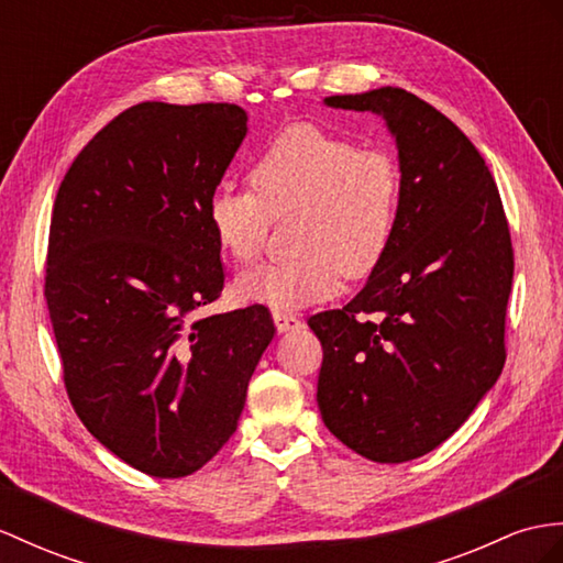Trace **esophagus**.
Here are the masks:
<instances>
[{"instance_id": "obj_1", "label": "esophagus", "mask_w": 563, "mask_h": 563, "mask_svg": "<svg viewBox=\"0 0 563 563\" xmlns=\"http://www.w3.org/2000/svg\"><path fill=\"white\" fill-rule=\"evenodd\" d=\"M272 318H274V324H277L279 332H289V329H298L300 327V318H296L294 312L274 310Z\"/></svg>"}]
</instances>
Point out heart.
<instances>
[{
  "instance_id": "1",
  "label": "heart",
  "mask_w": 563,
  "mask_h": 563,
  "mask_svg": "<svg viewBox=\"0 0 563 563\" xmlns=\"http://www.w3.org/2000/svg\"><path fill=\"white\" fill-rule=\"evenodd\" d=\"M245 181L251 190H212L205 217L214 243L234 263L251 265L272 222L294 212L298 255L243 272L241 300L274 310L320 303L339 294L344 274L365 279L385 263L404 205L401 164L387 147L300 121L257 150Z\"/></svg>"
}]
</instances>
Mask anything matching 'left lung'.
<instances>
[{"mask_svg": "<svg viewBox=\"0 0 563 563\" xmlns=\"http://www.w3.org/2000/svg\"><path fill=\"white\" fill-rule=\"evenodd\" d=\"M324 102L387 119L404 205L363 291L308 320L322 344L318 406L355 454L404 463L449 440L501 375L509 219L468 135L418 95L387 86Z\"/></svg>", "mask_w": 563, "mask_h": 563, "instance_id": "obj_1", "label": "left lung"}]
</instances>
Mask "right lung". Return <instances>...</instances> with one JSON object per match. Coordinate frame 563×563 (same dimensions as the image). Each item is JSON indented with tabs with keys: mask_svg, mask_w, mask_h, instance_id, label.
I'll return each mask as SVG.
<instances>
[{
	"mask_svg": "<svg viewBox=\"0 0 563 563\" xmlns=\"http://www.w3.org/2000/svg\"><path fill=\"white\" fill-rule=\"evenodd\" d=\"M239 104L141 102L80 150L54 200L45 298L76 416L141 473L184 477L236 432L274 336L224 289L205 208L245 135Z\"/></svg>",
	"mask_w": 563,
	"mask_h": 563,
	"instance_id": "right-lung-1",
	"label": "right lung"
}]
</instances>
